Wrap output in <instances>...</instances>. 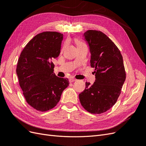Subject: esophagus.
Listing matches in <instances>:
<instances>
[{
  "instance_id": "obj_1",
  "label": "esophagus",
  "mask_w": 146,
  "mask_h": 146,
  "mask_svg": "<svg viewBox=\"0 0 146 146\" xmlns=\"http://www.w3.org/2000/svg\"><path fill=\"white\" fill-rule=\"evenodd\" d=\"M77 81V79L76 78H70L69 79V82H74Z\"/></svg>"
}]
</instances>
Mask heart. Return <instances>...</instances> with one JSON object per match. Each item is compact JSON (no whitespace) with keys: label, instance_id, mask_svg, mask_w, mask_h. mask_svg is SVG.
Returning a JSON list of instances; mask_svg holds the SVG:
<instances>
[{"label":"heart","instance_id":"b5f03b06","mask_svg":"<svg viewBox=\"0 0 146 146\" xmlns=\"http://www.w3.org/2000/svg\"><path fill=\"white\" fill-rule=\"evenodd\" d=\"M75 41H76V44H77V47L81 46H82V45L85 44V43L81 41L80 40H79V39H76V40H75Z\"/></svg>","mask_w":146,"mask_h":146}]
</instances>
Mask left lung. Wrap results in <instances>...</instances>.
<instances>
[{"instance_id": "left-lung-1", "label": "left lung", "mask_w": 146, "mask_h": 146, "mask_svg": "<svg viewBox=\"0 0 146 146\" xmlns=\"http://www.w3.org/2000/svg\"><path fill=\"white\" fill-rule=\"evenodd\" d=\"M83 36L90 47L96 81L92 85L86 82L79 99L87 111L101 114L116 104L121 92L126 78L123 58L115 44L100 31L89 30Z\"/></svg>"}]
</instances>
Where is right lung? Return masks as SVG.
<instances>
[{
	"label": "right lung",
	"instance_id": "add662e5",
	"mask_svg": "<svg viewBox=\"0 0 146 146\" xmlns=\"http://www.w3.org/2000/svg\"><path fill=\"white\" fill-rule=\"evenodd\" d=\"M63 35L44 32L36 35L22 50L16 73L27 102L39 111H47L58 103L61 95L69 86L68 78L54 72L52 60L60 54Z\"/></svg>",
	"mask_w": 146,
	"mask_h": 146
}]
</instances>
